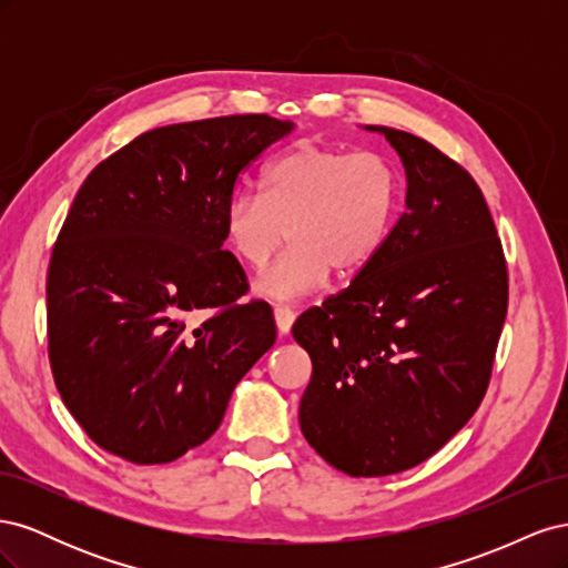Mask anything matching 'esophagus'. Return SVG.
Listing matches in <instances>:
<instances>
[{"instance_id": "1", "label": "esophagus", "mask_w": 568, "mask_h": 568, "mask_svg": "<svg viewBox=\"0 0 568 568\" xmlns=\"http://www.w3.org/2000/svg\"><path fill=\"white\" fill-rule=\"evenodd\" d=\"M294 320H296V313L291 311L288 305H274V322H277L280 334H288Z\"/></svg>"}]
</instances>
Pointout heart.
<instances>
[{
	"instance_id": "b5f03b06",
	"label": "heart",
	"mask_w": 568,
	"mask_h": 568,
	"mask_svg": "<svg viewBox=\"0 0 568 568\" xmlns=\"http://www.w3.org/2000/svg\"><path fill=\"white\" fill-rule=\"evenodd\" d=\"M400 205V180L376 151L298 144L263 173V192L242 189L225 209L234 255L263 270L286 239L288 251L257 282L272 298L313 294L334 270L348 277L382 251Z\"/></svg>"
}]
</instances>
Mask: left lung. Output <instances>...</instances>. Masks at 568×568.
I'll list each match as a JSON object with an SVG mask.
<instances>
[{
    "label": "left lung",
    "instance_id": "left-lung-1",
    "mask_svg": "<svg viewBox=\"0 0 568 568\" xmlns=\"http://www.w3.org/2000/svg\"><path fill=\"white\" fill-rule=\"evenodd\" d=\"M398 151L405 213L348 288L305 311L313 359L301 432L348 476L417 467L484 400L507 315L500 236L474 178L422 136L367 125Z\"/></svg>",
    "mask_w": 568,
    "mask_h": 568
}]
</instances>
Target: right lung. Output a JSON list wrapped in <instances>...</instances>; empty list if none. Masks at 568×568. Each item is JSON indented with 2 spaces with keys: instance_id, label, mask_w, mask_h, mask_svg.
I'll list each match as a JSON object with an SVG mask.
<instances>
[{
  "instance_id": "1",
  "label": "right lung",
  "mask_w": 568,
  "mask_h": 568,
  "mask_svg": "<svg viewBox=\"0 0 568 568\" xmlns=\"http://www.w3.org/2000/svg\"><path fill=\"white\" fill-rule=\"evenodd\" d=\"M291 130L265 113L156 128L80 186L51 251L47 336L61 398L99 448L182 457L272 348V307L236 303L248 282L222 244L239 175Z\"/></svg>"
}]
</instances>
